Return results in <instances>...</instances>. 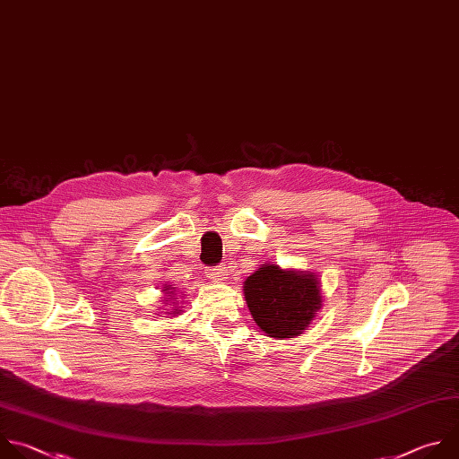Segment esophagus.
Returning a JSON list of instances; mask_svg holds the SVG:
<instances>
[{
	"label": "esophagus",
	"mask_w": 459,
	"mask_h": 459,
	"mask_svg": "<svg viewBox=\"0 0 459 459\" xmlns=\"http://www.w3.org/2000/svg\"><path fill=\"white\" fill-rule=\"evenodd\" d=\"M210 279L215 282H222L226 279V267L224 265H215L210 269Z\"/></svg>",
	"instance_id": "1"
}]
</instances>
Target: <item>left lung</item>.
Returning a JSON list of instances; mask_svg holds the SVG:
<instances>
[{
  "instance_id": "1",
  "label": "left lung",
  "mask_w": 459,
  "mask_h": 459,
  "mask_svg": "<svg viewBox=\"0 0 459 459\" xmlns=\"http://www.w3.org/2000/svg\"><path fill=\"white\" fill-rule=\"evenodd\" d=\"M244 299L256 325L271 338H295L322 307L315 273L262 264L244 282Z\"/></svg>"
}]
</instances>
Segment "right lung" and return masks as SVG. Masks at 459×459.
Here are the masks:
<instances>
[{
    "mask_svg": "<svg viewBox=\"0 0 459 459\" xmlns=\"http://www.w3.org/2000/svg\"><path fill=\"white\" fill-rule=\"evenodd\" d=\"M162 291H164V295H166V297H171V295H175V288H171V286H166V284H164V290H162ZM166 302H168V300H166ZM173 304H175V302H173ZM178 313H180V309L177 307V309H173L169 315L177 316Z\"/></svg>",
    "mask_w": 459,
    "mask_h": 459,
    "instance_id": "add662e5",
    "label": "right lung"
}]
</instances>
